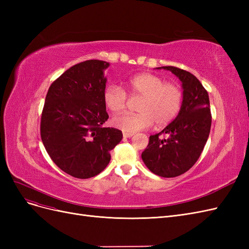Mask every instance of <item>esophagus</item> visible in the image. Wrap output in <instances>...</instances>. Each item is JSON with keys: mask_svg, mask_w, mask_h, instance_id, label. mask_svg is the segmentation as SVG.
<instances>
[{"mask_svg": "<svg viewBox=\"0 0 249 249\" xmlns=\"http://www.w3.org/2000/svg\"><path fill=\"white\" fill-rule=\"evenodd\" d=\"M133 135V133H124V138H131Z\"/></svg>", "mask_w": 249, "mask_h": 249, "instance_id": "esophagus-1", "label": "esophagus"}]
</instances>
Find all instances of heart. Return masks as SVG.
I'll list each match as a JSON object with an SVG mask.
<instances>
[{"instance_id": "b5f03b06", "label": "heart", "mask_w": 249, "mask_h": 249, "mask_svg": "<svg viewBox=\"0 0 249 249\" xmlns=\"http://www.w3.org/2000/svg\"><path fill=\"white\" fill-rule=\"evenodd\" d=\"M130 96L141 97L137 114H124L112 119V124L125 133H135L152 126L168 124L175 119L183 105V91L175 83H165L154 73L143 72L125 81ZM105 106L114 114L125 110L127 94L122 86L109 84L104 89Z\"/></svg>"}]
</instances>
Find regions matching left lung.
<instances>
[{"label":"left lung","instance_id":"8db88e82","mask_svg":"<svg viewBox=\"0 0 249 249\" xmlns=\"http://www.w3.org/2000/svg\"><path fill=\"white\" fill-rule=\"evenodd\" d=\"M166 70L182 82L183 105L178 116L163 131L149 136L141 158L145 166L162 178H175L189 170L205 147L212 124L208 91L189 71L175 66ZM167 136L163 139L160 135Z\"/></svg>","mask_w":249,"mask_h":249}]
</instances>
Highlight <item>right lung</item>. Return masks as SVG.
Wrapping results in <instances>:
<instances>
[{
    "label": "right lung",
    "instance_id": "obj_1",
    "mask_svg": "<svg viewBox=\"0 0 249 249\" xmlns=\"http://www.w3.org/2000/svg\"><path fill=\"white\" fill-rule=\"evenodd\" d=\"M109 63L86 60L71 66L52 83L46 96L41 140L57 166L77 178L99 175L110 162L111 149L123 139L109 118L103 100Z\"/></svg>",
    "mask_w": 249,
    "mask_h": 249
}]
</instances>
